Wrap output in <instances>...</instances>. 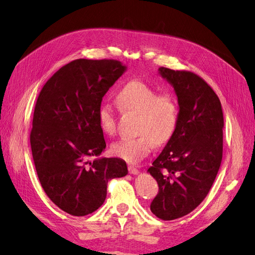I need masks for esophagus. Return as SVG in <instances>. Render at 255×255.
I'll return each instance as SVG.
<instances>
[{
  "label": "esophagus",
  "mask_w": 255,
  "mask_h": 255,
  "mask_svg": "<svg viewBox=\"0 0 255 255\" xmlns=\"http://www.w3.org/2000/svg\"><path fill=\"white\" fill-rule=\"evenodd\" d=\"M128 170L130 174H138V172H139V170H138V169L135 166H132V165H129L128 167Z\"/></svg>",
  "instance_id": "obj_1"
}]
</instances>
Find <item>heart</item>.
Listing matches in <instances>:
<instances>
[{
	"label": "heart",
	"instance_id": "obj_1",
	"mask_svg": "<svg viewBox=\"0 0 255 255\" xmlns=\"http://www.w3.org/2000/svg\"><path fill=\"white\" fill-rule=\"evenodd\" d=\"M119 107L138 115L134 137L122 138L112 146L116 156L138 163L151 152L154 145L165 144L174 134L180 117V107L171 92H159L139 80L128 82L116 95ZM99 122L106 135L117 130V113L111 104L99 111Z\"/></svg>",
	"mask_w": 255,
	"mask_h": 255
}]
</instances>
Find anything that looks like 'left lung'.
<instances>
[{
  "instance_id": "left-lung-1",
  "label": "left lung",
  "mask_w": 255,
  "mask_h": 255,
  "mask_svg": "<svg viewBox=\"0 0 255 255\" xmlns=\"http://www.w3.org/2000/svg\"><path fill=\"white\" fill-rule=\"evenodd\" d=\"M170 83L180 106L174 134L148 169L158 184L151 212L173 220L200 205L218 173L223 150L220 100L202 78L186 70L158 68Z\"/></svg>"
}]
</instances>
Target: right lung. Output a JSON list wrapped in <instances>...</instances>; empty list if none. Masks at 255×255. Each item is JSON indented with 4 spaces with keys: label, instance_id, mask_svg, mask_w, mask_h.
Returning <instances> with one entry per match:
<instances>
[{
    "label": "right lung",
    "instance_id": "right-lung-1",
    "mask_svg": "<svg viewBox=\"0 0 255 255\" xmlns=\"http://www.w3.org/2000/svg\"><path fill=\"white\" fill-rule=\"evenodd\" d=\"M126 71L116 59H75L44 84L35 105L30 148L45 194L72 216L103 204L107 183L127 175L120 158H98L105 149L99 111L102 98Z\"/></svg>",
    "mask_w": 255,
    "mask_h": 255
}]
</instances>
